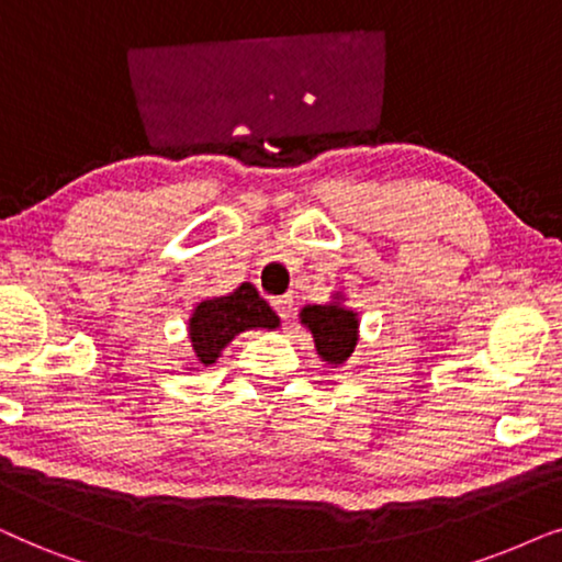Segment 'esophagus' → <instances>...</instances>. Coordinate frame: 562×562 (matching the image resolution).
Here are the masks:
<instances>
[{
    "label": "esophagus",
    "instance_id": "34e87169",
    "mask_svg": "<svg viewBox=\"0 0 562 562\" xmlns=\"http://www.w3.org/2000/svg\"><path fill=\"white\" fill-rule=\"evenodd\" d=\"M272 308L277 311V316H280L282 321H290V316H293V297L290 295H280V297H272Z\"/></svg>",
    "mask_w": 562,
    "mask_h": 562
}]
</instances>
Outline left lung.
Wrapping results in <instances>:
<instances>
[{
	"instance_id": "left-lung-1",
	"label": "left lung",
	"mask_w": 562,
	"mask_h": 562,
	"mask_svg": "<svg viewBox=\"0 0 562 562\" xmlns=\"http://www.w3.org/2000/svg\"><path fill=\"white\" fill-rule=\"evenodd\" d=\"M301 324L313 334L316 351L328 364H344L357 347V313L341 305V295H336L326 305H305L301 311Z\"/></svg>"
}]
</instances>
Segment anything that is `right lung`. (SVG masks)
I'll return each mask as SVG.
<instances>
[{"label":"right lung","instance_id":"obj_1","mask_svg":"<svg viewBox=\"0 0 562 562\" xmlns=\"http://www.w3.org/2000/svg\"><path fill=\"white\" fill-rule=\"evenodd\" d=\"M280 318L269 308L265 297H259L251 282H241L234 293L211 297L198 303L190 318V341L198 364H213L221 351L234 341V336L249 328H277Z\"/></svg>","mask_w":562,"mask_h":562}]
</instances>
